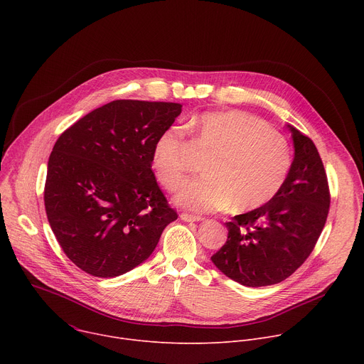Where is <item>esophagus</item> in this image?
<instances>
[{
    "instance_id": "esophagus-1",
    "label": "esophagus",
    "mask_w": 364,
    "mask_h": 364,
    "mask_svg": "<svg viewBox=\"0 0 364 364\" xmlns=\"http://www.w3.org/2000/svg\"><path fill=\"white\" fill-rule=\"evenodd\" d=\"M180 219L184 222H200L203 220L201 216H196V215H188V213H181Z\"/></svg>"
}]
</instances>
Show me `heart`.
<instances>
[{
	"label": "heart",
	"instance_id": "b5f03b06",
	"mask_svg": "<svg viewBox=\"0 0 364 364\" xmlns=\"http://www.w3.org/2000/svg\"><path fill=\"white\" fill-rule=\"evenodd\" d=\"M183 128L164 129L155 139L152 170L168 191L186 184L197 159H205L207 177L184 187L177 203L193 212H220L233 204L250 212L272 201L292 167L288 141L268 124L240 111L209 112Z\"/></svg>",
	"mask_w": 364,
	"mask_h": 364
}]
</instances>
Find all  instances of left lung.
<instances>
[{"instance_id":"obj_1","label":"left lung","mask_w":364,"mask_h":364,"mask_svg":"<svg viewBox=\"0 0 364 364\" xmlns=\"http://www.w3.org/2000/svg\"><path fill=\"white\" fill-rule=\"evenodd\" d=\"M295 157L279 194L226 222V243L212 256L230 279L267 287L292 275L316 247L330 210V187L316 144L291 127Z\"/></svg>"}]
</instances>
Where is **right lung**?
Segmentation results:
<instances>
[{"label":"right lung","mask_w":364,"mask_h":364,"mask_svg":"<svg viewBox=\"0 0 364 364\" xmlns=\"http://www.w3.org/2000/svg\"><path fill=\"white\" fill-rule=\"evenodd\" d=\"M180 114L174 102L112 100L56 141L46 213L66 256L86 274L114 278L134 269L178 218L151 167L155 139Z\"/></svg>","instance_id":"obj_1"}]
</instances>
